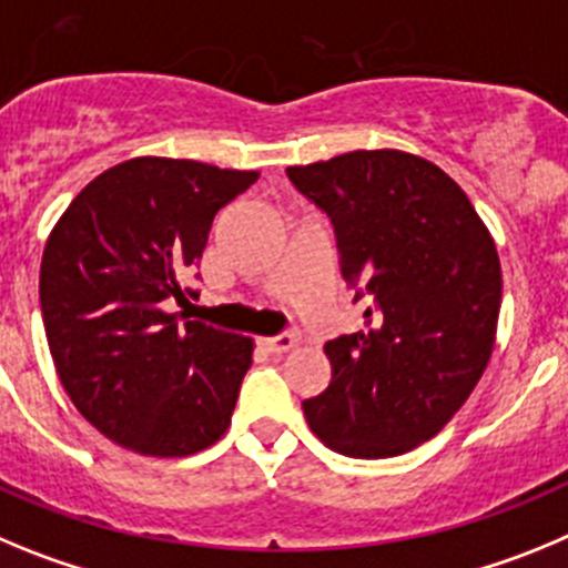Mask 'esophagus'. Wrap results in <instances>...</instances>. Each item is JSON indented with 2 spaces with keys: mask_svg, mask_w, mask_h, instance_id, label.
I'll use <instances>...</instances> for the list:
<instances>
[{
  "mask_svg": "<svg viewBox=\"0 0 568 568\" xmlns=\"http://www.w3.org/2000/svg\"><path fill=\"white\" fill-rule=\"evenodd\" d=\"M296 342H300V336L294 334V331H285V334H277V336H268V339H263L260 345L268 351V354H288L291 347H296Z\"/></svg>",
  "mask_w": 568,
  "mask_h": 568,
  "instance_id": "esophagus-1",
  "label": "esophagus"
}]
</instances>
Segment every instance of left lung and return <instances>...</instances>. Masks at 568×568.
<instances>
[{
    "label": "left lung",
    "mask_w": 568,
    "mask_h": 568,
    "mask_svg": "<svg viewBox=\"0 0 568 568\" xmlns=\"http://www.w3.org/2000/svg\"><path fill=\"white\" fill-rule=\"evenodd\" d=\"M285 175L328 214L342 280L365 303V328L325 342L331 382L303 402L305 418L342 456L407 453L456 416L493 356V237L462 186L407 152H347Z\"/></svg>",
    "instance_id": "obj_1"
}]
</instances>
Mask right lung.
I'll return each instance as SVG.
<instances>
[{"mask_svg": "<svg viewBox=\"0 0 568 568\" xmlns=\"http://www.w3.org/2000/svg\"><path fill=\"white\" fill-rule=\"evenodd\" d=\"M257 172L132 158L81 189L42 254L39 303L81 416L144 456L181 458L226 433L252 339L189 320L183 285L214 214Z\"/></svg>", "mask_w": 568, "mask_h": 568, "instance_id": "add662e5", "label": "right lung"}]
</instances>
